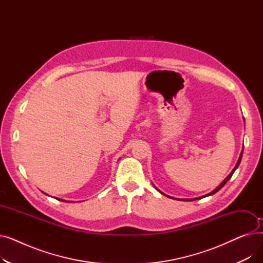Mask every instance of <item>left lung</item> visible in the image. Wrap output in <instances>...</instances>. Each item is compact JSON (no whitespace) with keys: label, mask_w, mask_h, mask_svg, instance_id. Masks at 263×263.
<instances>
[{"label":"left lung","mask_w":263,"mask_h":263,"mask_svg":"<svg viewBox=\"0 0 263 263\" xmlns=\"http://www.w3.org/2000/svg\"><path fill=\"white\" fill-rule=\"evenodd\" d=\"M242 155H243V151H242V153H241V156H240V158H239V160H238V162H237V164H236V166H234V168H233V170H232V172H231V173L228 175V177L225 179V180H224L222 183H220V184H219V185H218V186H217V187H216L214 191H212L211 193H209V194H208V195H205V196H210V195H213L214 193H216L217 191H219L220 189H222V187H223V186H224V185H225V184L228 182V180H229V179L231 178V176L233 175L234 171H236V170L238 168L239 164H240V162H241V159H242ZM162 194H163V193H162ZM199 198H202V197H199ZM196 199H198V198H196ZM187 200H189V199H187ZM192 200H194V199H192Z\"/></svg>","instance_id":"1"}]
</instances>
